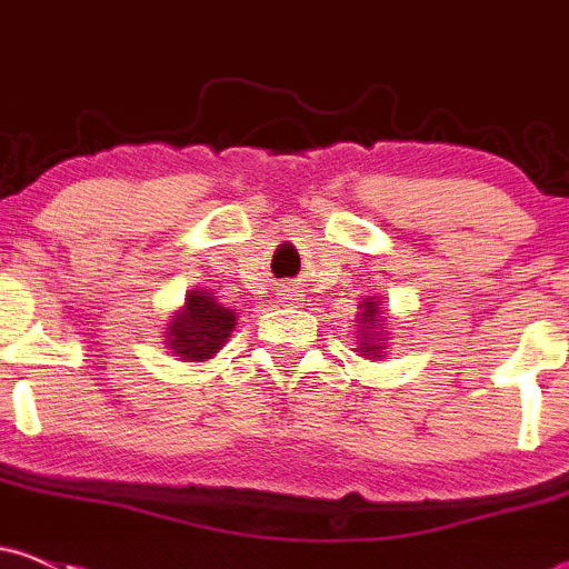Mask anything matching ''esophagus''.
<instances>
[{"mask_svg": "<svg viewBox=\"0 0 569 569\" xmlns=\"http://www.w3.org/2000/svg\"><path fill=\"white\" fill-rule=\"evenodd\" d=\"M283 300H300V295L295 289H283Z\"/></svg>", "mask_w": 569, "mask_h": 569, "instance_id": "1", "label": "esophagus"}]
</instances>
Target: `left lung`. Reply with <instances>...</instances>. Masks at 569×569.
I'll use <instances>...</instances> for the list:
<instances>
[{
    "mask_svg": "<svg viewBox=\"0 0 569 569\" xmlns=\"http://www.w3.org/2000/svg\"><path fill=\"white\" fill-rule=\"evenodd\" d=\"M388 317L382 311V297H366L355 313V332H358V349L355 352L366 360H386L388 349H391V327Z\"/></svg>",
    "mask_w": 569,
    "mask_h": 569,
    "instance_id": "left-lung-1",
    "label": "left lung"
}]
</instances>
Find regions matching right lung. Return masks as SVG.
<instances>
[{
	"label": "right lung",
	"mask_w": 569,
	"mask_h": 569,
	"mask_svg": "<svg viewBox=\"0 0 569 569\" xmlns=\"http://www.w3.org/2000/svg\"><path fill=\"white\" fill-rule=\"evenodd\" d=\"M233 327H237V311L226 308L209 289L198 286L183 297V306L162 327V341L170 355L183 363H203L226 347Z\"/></svg>",
	"instance_id": "right-lung-1"
}]
</instances>
